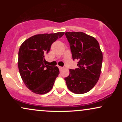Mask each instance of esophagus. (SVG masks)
I'll return each mask as SVG.
<instances>
[{"mask_svg": "<svg viewBox=\"0 0 122 122\" xmlns=\"http://www.w3.org/2000/svg\"><path fill=\"white\" fill-rule=\"evenodd\" d=\"M58 68H59L60 72H61V71H62V70L63 69V67H61V66H58Z\"/></svg>", "mask_w": 122, "mask_h": 122, "instance_id": "1", "label": "esophagus"}]
</instances>
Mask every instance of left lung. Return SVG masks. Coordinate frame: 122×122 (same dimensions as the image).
<instances>
[{
    "label": "left lung",
    "instance_id": "8db88e82",
    "mask_svg": "<svg viewBox=\"0 0 122 122\" xmlns=\"http://www.w3.org/2000/svg\"><path fill=\"white\" fill-rule=\"evenodd\" d=\"M73 60L77 68L69 69L65 78L67 87L76 94L88 92L97 83L101 73L103 54L97 41L82 32H66Z\"/></svg>",
    "mask_w": 122,
    "mask_h": 122
}]
</instances>
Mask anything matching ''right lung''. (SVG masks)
<instances>
[{
  "label": "right lung",
  "instance_id": "add662e5",
  "mask_svg": "<svg viewBox=\"0 0 122 122\" xmlns=\"http://www.w3.org/2000/svg\"><path fill=\"white\" fill-rule=\"evenodd\" d=\"M64 32L37 34L25 41L18 53V68L26 86L35 93L45 94L52 89L60 73L57 66L46 65L45 57L52 43L62 37Z\"/></svg>",
  "mask_w": 122,
  "mask_h": 122
}]
</instances>
